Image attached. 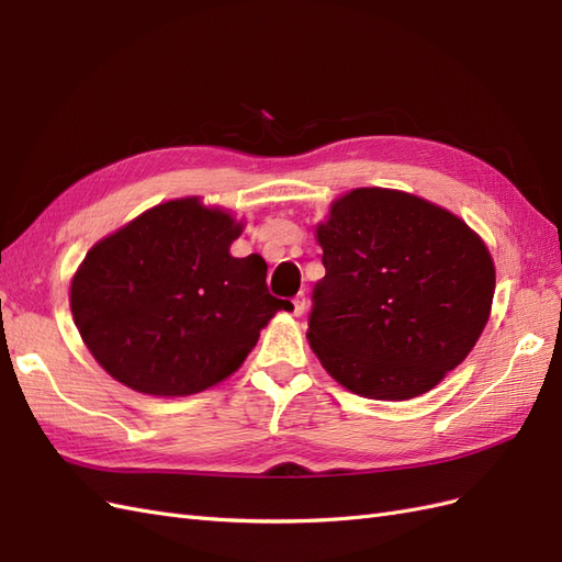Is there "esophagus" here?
Returning <instances> with one entry per match:
<instances>
[{"label": "esophagus", "mask_w": 562, "mask_h": 562, "mask_svg": "<svg viewBox=\"0 0 562 562\" xmlns=\"http://www.w3.org/2000/svg\"><path fill=\"white\" fill-rule=\"evenodd\" d=\"M304 307H307V300H304V295H297L293 300V314L295 316H302L304 314Z\"/></svg>", "instance_id": "34e87169"}]
</instances>
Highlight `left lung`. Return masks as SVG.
Listing matches in <instances>:
<instances>
[{
    "instance_id": "left-lung-1",
    "label": "left lung",
    "mask_w": 562,
    "mask_h": 562,
    "mask_svg": "<svg viewBox=\"0 0 562 562\" xmlns=\"http://www.w3.org/2000/svg\"><path fill=\"white\" fill-rule=\"evenodd\" d=\"M323 277L310 345L353 394L407 401L434 389L481 337L495 265L481 236L419 196L361 187L316 227Z\"/></svg>"
}]
</instances>
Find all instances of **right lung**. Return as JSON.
<instances>
[{
  "mask_svg": "<svg viewBox=\"0 0 562 562\" xmlns=\"http://www.w3.org/2000/svg\"><path fill=\"white\" fill-rule=\"evenodd\" d=\"M241 223L196 196L166 201L98 241L70 307L83 345L140 394L190 396L229 378L293 304L267 291L260 255L232 258Z\"/></svg>",
  "mask_w": 562,
  "mask_h": 562,
  "instance_id": "right-lung-1",
  "label": "right lung"
}]
</instances>
